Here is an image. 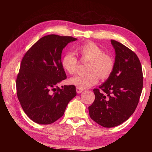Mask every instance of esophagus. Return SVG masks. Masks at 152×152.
<instances>
[{
  "label": "esophagus",
  "instance_id": "1",
  "mask_svg": "<svg viewBox=\"0 0 152 152\" xmlns=\"http://www.w3.org/2000/svg\"><path fill=\"white\" fill-rule=\"evenodd\" d=\"M76 92H77V93H81V92L84 91V89H82V88H78V87H76Z\"/></svg>",
  "mask_w": 152,
  "mask_h": 152
}]
</instances>
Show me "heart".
Segmentation results:
<instances>
[{
  "mask_svg": "<svg viewBox=\"0 0 152 152\" xmlns=\"http://www.w3.org/2000/svg\"><path fill=\"white\" fill-rule=\"evenodd\" d=\"M76 51L82 61H89L86 70L88 73L69 79L68 82L71 85L82 89L88 88L97 83L99 77L107 79L112 74L114 68L113 58L104 53L103 50L95 43H85L78 46ZM78 65V59L72 52L65 53L61 59V66L70 74L76 72Z\"/></svg>",
  "mask_w": 152,
  "mask_h": 152,
  "instance_id": "1",
  "label": "heart"
}]
</instances>
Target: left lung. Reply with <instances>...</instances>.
Masks as SVG:
<instances>
[{
    "mask_svg": "<svg viewBox=\"0 0 152 152\" xmlns=\"http://www.w3.org/2000/svg\"><path fill=\"white\" fill-rule=\"evenodd\" d=\"M110 42L115 51L114 68L99 89L93 90L95 99L88 107L91 119L104 127L119 125L132 116L143 88L142 68L137 55L122 43Z\"/></svg>",
    "mask_w": 152,
    "mask_h": 152,
    "instance_id": "obj_1",
    "label": "left lung"
}]
</instances>
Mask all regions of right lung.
I'll return each mask as SVG.
<instances>
[{
	"instance_id": "right-lung-1",
	"label": "right lung",
	"mask_w": 152,
	"mask_h": 152,
	"mask_svg": "<svg viewBox=\"0 0 152 152\" xmlns=\"http://www.w3.org/2000/svg\"><path fill=\"white\" fill-rule=\"evenodd\" d=\"M76 40L69 36H44L23 58L16 81L17 97L24 112L36 123L55 122L76 96L75 86H57L66 78L61 66V52L68 43Z\"/></svg>"
}]
</instances>
